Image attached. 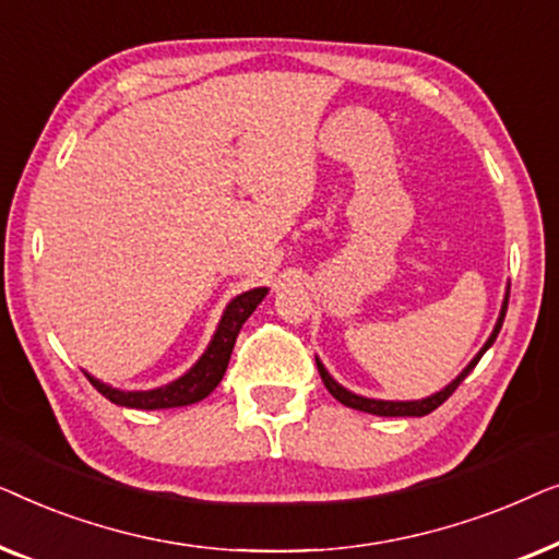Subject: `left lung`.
<instances>
[{
    "instance_id": "left-lung-1",
    "label": "left lung",
    "mask_w": 559,
    "mask_h": 559,
    "mask_svg": "<svg viewBox=\"0 0 559 559\" xmlns=\"http://www.w3.org/2000/svg\"><path fill=\"white\" fill-rule=\"evenodd\" d=\"M507 308H509V293H507V297H503V305H501V312H499V320H496V325H493V333L488 335V341L484 343V348L478 350L476 354V358H473V361L465 366V369L457 373V377L450 381V384L445 386V389H440L438 394H432V396H427V400H415V402H384V400H366V396H358V394H354V392H348V389H343L338 381H335L331 373L325 371V366L318 361V371H320V379H323V384H325V389L328 392H331L335 400H338L341 404H346V407H350V409H361V412H369V415H379V417H425V415H430L432 409H438L442 402L448 400L450 394L455 392L457 386H461V381L468 377V373L476 369V364L480 361V356L486 354L488 348L493 346V341H496V335H499V331H501V325H503V318H507Z\"/></svg>"
}]
</instances>
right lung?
Returning a JSON list of instances; mask_svg holds the SVG:
<instances>
[{
    "mask_svg": "<svg viewBox=\"0 0 559 559\" xmlns=\"http://www.w3.org/2000/svg\"><path fill=\"white\" fill-rule=\"evenodd\" d=\"M266 293H270L266 287H257L239 297H234V300L226 305L224 316H221V323L216 328V333H213L205 354L198 358L193 369L182 373L180 379L170 381V384L150 389V392H121V389H114L109 384H104V381L94 379L91 373H86V377L91 384L106 396V400L114 404H121V407L170 409V407H188V404L201 402L221 384V379H224L226 373L228 358H231L236 335H239L241 325L247 323L251 312L257 310V305L264 300Z\"/></svg>",
    "mask_w": 559,
    "mask_h": 559,
    "instance_id": "1",
    "label": "right lung"
}]
</instances>
